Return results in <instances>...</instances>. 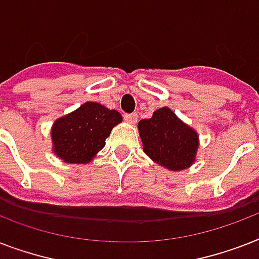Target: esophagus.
Masks as SVG:
<instances>
[{"instance_id": "esophagus-1", "label": "esophagus", "mask_w": 259, "mask_h": 259, "mask_svg": "<svg viewBox=\"0 0 259 259\" xmlns=\"http://www.w3.org/2000/svg\"><path fill=\"white\" fill-rule=\"evenodd\" d=\"M123 118H125V121L127 122V123H136V122H137V114L136 113L125 114V115H123Z\"/></svg>"}]
</instances>
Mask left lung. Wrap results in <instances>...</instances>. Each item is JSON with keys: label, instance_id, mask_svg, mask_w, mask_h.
Here are the masks:
<instances>
[{"label": "left lung", "instance_id": "8db88e82", "mask_svg": "<svg viewBox=\"0 0 259 259\" xmlns=\"http://www.w3.org/2000/svg\"><path fill=\"white\" fill-rule=\"evenodd\" d=\"M138 132L146 156L165 169H187L196 160L199 134L169 107H161L149 119H141Z\"/></svg>", "mask_w": 259, "mask_h": 259}]
</instances>
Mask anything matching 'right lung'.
I'll use <instances>...</instances> for the list:
<instances>
[{
    "instance_id": "right-lung-1",
    "label": "right lung",
    "mask_w": 259,
    "mask_h": 259,
    "mask_svg": "<svg viewBox=\"0 0 259 259\" xmlns=\"http://www.w3.org/2000/svg\"><path fill=\"white\" fill-rule=\"evenodd\" d=\"M122 122L117 110L86 102L63 115L51 127L52 152L67 164H87L103 149L114 126Z\"/></svg>"
}]
</instances>
